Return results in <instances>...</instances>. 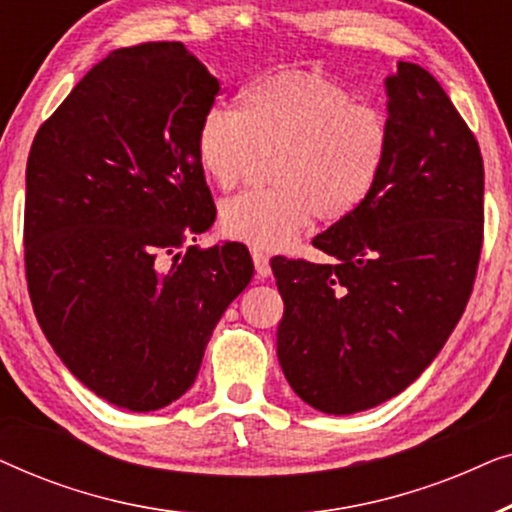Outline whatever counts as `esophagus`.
Instances as JSON below:
<instances>
[{
  "instance_id": "esophagus-1",
  "label": "esophagus",
  "mask_w": 512,
  "mask_h": 512,
  "mask_svg": "<svg viewBox=\"0 0 512 512\" xmlns=\"http://www.w3.org/2000/svg\"><path fill=\"white\" fill-rule=\"evenodd\" d=\"M251 258H254V265H256V275L258 277H270V258H268V254H265L263 249H258V247H254L251 249Z\"/></svg>"
}]
</instances>
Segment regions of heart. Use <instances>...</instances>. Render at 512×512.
Here are the masks:
<instances>
[{"label": "heart", "mask_w": 512, "mask_h": 512, "mask_svg": "<svg viewBox=\"0 0 512 512\" xmlns=\"http://www.w3.org/2000/svg\"><path fill=\"white\" fill-rule=\"evenodd\" d=\"M198 160L212 184L237 188L261 156L275 186L223 202L221 228L261 249L289 244L314 216L338 223L380 184L389 163L387 114L340 81L282 69L249 83L240 111L214 104L198 125Z\"/></svg>", "instance_id": "obj_1"}]
</instances>
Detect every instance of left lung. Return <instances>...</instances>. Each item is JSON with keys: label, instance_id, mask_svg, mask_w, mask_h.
Instances as JSON below:
<instances>
[{"label": "left lung", "instance_id": "obj_1", "mask_svg": "<svg viewBox=\"0 0 512 512\" xmlns=\"http://www.w3.org/2000/svg\"><path fill=\"white\" fill-rule=\"evenodd\" d=\"M391 149L373 195L312 244L335 263L272 261L277 356L328 415L375 408L424 373L471 298L485 237L478 139L412 62L387 79Z\"/></svg>", "mask_w": 512, "mask_h": 512}]
</instances>
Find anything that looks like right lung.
I'll return each instance as SVG.
<instances>
[{
  "label": "right lung",
  "mask_w": 512,
  "mask_h": 512,
  "mask_svg": "<svg viewBox=\"0 0 512 512\" xmlns=\"http://www.w3.org/2000/svg\"><path fill=\"white\" fill-rule=\"evenodd\" d=\"M219 81L179 41L118 48L41 123L25 177V277L39 326L90 391L132 412L177 401L244 291V244L214 223L198 125Z\"/></svg>",
  "instance_id": "add662e5"
}]
</instances>
